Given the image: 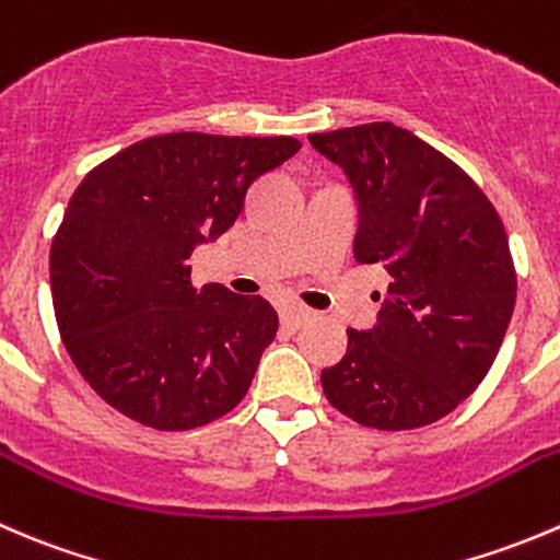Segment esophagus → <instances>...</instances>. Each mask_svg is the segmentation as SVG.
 <instances>
[{"mask_svg": "<svg viewBox=\"0 0 560 560\" xmlns=\"http://www.w3.org/2000/svg\"><path fill=\"white\" fill-rule=\"evenodd\" d=\"M308 319H312V312H308V308H303V306L281 308V325H284V328L298 330L301 325H306Z\"/></svg>", "mask_w": 560, "mask_h": 560, "instance_id": "34e87169", "label": "esophagus"}]
</instances>
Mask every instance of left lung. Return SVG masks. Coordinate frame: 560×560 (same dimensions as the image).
Instances as JSON below:
<instances>
[{"instance_id": "obj_1", "label": "left lung", "mask_w": 560, "mask_h": 560, "mask_svg": "<svg viewBox=\"0 0 560 560\" xmlns=\"http://www.w3.org/2000/svg\"><path fill=\"white\" fill-rule=\"evenodd\" d=\"M358 199L355 259L380 262L388 292L369 330L323 369L330 405L374 430L448 416L490 372L517 298L506 230L454 161L390 122L308 136Z\"/></svg>"}]
</instances>
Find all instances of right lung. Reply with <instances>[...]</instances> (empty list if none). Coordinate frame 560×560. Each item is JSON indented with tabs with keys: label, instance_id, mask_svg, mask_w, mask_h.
<instances>
[{
	"label": "right lung",
	"instance_id": "1",
	"mask_svg": "<svg viewBox=\"0 0 560 560\" xmlns=\"http://www.w3.org/2000/svg\"><path fill=\"white\" fill-rule=\"evenodd\" d=\"M292 136L166 133L90 172L51 243L59 336L103 401L153 430H194L246 396L279 314L221 284L194 290V248L224 235Z\"/></svg>",
	"mask_w": 560,
	"mask_h": 560
}]
</instances>
